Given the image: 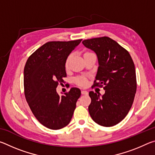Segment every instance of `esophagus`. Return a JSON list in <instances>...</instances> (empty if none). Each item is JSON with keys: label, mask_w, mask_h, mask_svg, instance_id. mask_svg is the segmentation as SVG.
Instances as JSON below:
<instances>
[{"label": "esophagus", "mask_w": 155, "mask_h": 155, "mask_svg": "<svg viewBox=\"0 0 155 155\" xmlns=\"http://www.w3.org/2000/svg\"><path fill=\"white\" fill-rule=\"evenodd\" d=\"M81 94H83V95H87L88 92H87V91H85V90H82V91H81Z\"/></svg>", "instance_id": "esophagus-1"}]
</instances>
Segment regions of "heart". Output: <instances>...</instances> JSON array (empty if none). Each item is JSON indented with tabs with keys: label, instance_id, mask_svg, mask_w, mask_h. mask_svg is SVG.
I'll return each mask as SVG.
<instances>
[{
	"label": "heart",
	"instance_id": "1",
	"mask_svg": "<svg viewBox=\"0 0 155 155\" xmlns=\"http://www.w3.org/2000/svg\"><path fill=\"white\" fill-rule=\"evenodd\" d=\"M70 59V56L68 57V59H66V61H65V66L68 67V64H69V61ZM77 83L81 85H85L87 84V81H86L85 78H78L77 80Z\"/></svg>",
	"mask_w": 155,
	"mask_h": 155
}]
</instances>
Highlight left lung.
<instances>
[{
	"label": "left lung",
	"mask_w": 155,
	"mask_h": 155,
	"mask_svg": "<svg viewBox=\"0 0 155 155\" xmlns=\"http://www.w3.org/2000/svg\"><path fill=\"white\" fill-rule=\"evenodd\" d=\"M82 43L98 58L94 86L105 85L103 96L90 91L89 113L98 124L113 127L127 116L134 101L137 90L134 63L127 50L108 37L85 40Z\"/></svg>",
	"instance_id": "8db88e82"
}]
</instances>
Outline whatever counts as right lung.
Returning <instances> with one entry per match:
<instances>
[{
  "label": "right lung",
  "instance_id": "add662e5",
  "mask_svg": "<svg viewBox=\"0 0 155 155\" xmlns=\"http://www.w3.org/2000/svg\"><path fill=\"white\" fill-rule=\"evenodd\" d=\"M82 40L49 41L28 57L24 69L26 100L37 120L44 127L58 130L69 124L81 96L77 87L59 96L56 88L66 77L65 61Z\"/></svg>",
  "mask_w": 155,
  "mask_h": 155
}]
</instances>
